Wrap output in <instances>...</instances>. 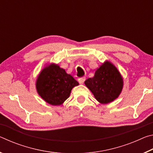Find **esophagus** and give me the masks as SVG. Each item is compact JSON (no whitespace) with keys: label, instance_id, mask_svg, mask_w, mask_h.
<instances>
[{"label":"esophagus","instance_id":"obj_1","mask_svg":"<svg viewBox=\"0 0 153 153\" xmlns=\"http://www.w3.org/2000/svg\"><path fill=\"white\" fill-rule=\"evenodd\" d=\"M85 79H86V78H85L84 77H81V78H79L78 82L80 83V84H83V83L84 82Z\"/></svg>","mask_w":153,"mask_h":153}]
</instances>
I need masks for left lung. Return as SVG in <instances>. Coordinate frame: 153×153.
Returning a JSON list of instances; mask_svg holds the SVG:
<instances>
[{"instance_id":"1","label":"left lung","mask_w":153,"mask_h":153,"mask_svg":"<svg viewBox=\"0 0 153 153\" xmlns=\"http://www.w3.org/2000/svg\"><path fill=\"white\" fill-rule=\"evenodd\" d=\"M85 84L98 102L102 104L113 101L122 90L123 79L117 69L106 61L97 71L94 76L85 81Z\"/></svg>"}]
</instances>
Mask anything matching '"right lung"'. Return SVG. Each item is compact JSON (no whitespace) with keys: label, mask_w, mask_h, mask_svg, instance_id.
Segmentation results:
<instances>
[{"label":"right lung","mask_w":153,"mask_h":153,"mask_svg":"<svg viewBox=\"0 0 153 153\" xmlns=\"http://www.w3.org/2000/svg\"><path fill=\"white\" fill-rule=\"evenodd\" d=\"M78 84L65 69L52 64L40 72L36 81V89L46 102L60 105L69 98L72 88Z\"/></svg>","instance_id":"right-lung-1"}]
</instances>
